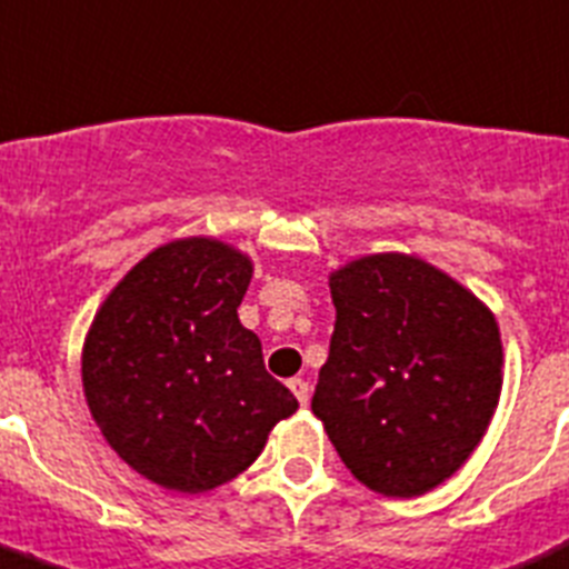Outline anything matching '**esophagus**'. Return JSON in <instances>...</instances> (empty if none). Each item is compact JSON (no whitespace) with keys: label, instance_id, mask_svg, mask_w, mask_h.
<instances>
[{"label":"esophagus","instance_id":"obj_1","mask_svg":"<svg viewBox=\"0 0 569 569\" xmlns=\"http://www.w3.org/2000/svg\"><path fill=\"white\" fill-rule=\"evenodd\" d=\"M291 392L297 396V401H300L302 407H309V398H311V385L306 379H291L289 381Z\"/></svg>","mask_w":569,"mask_h":569}]
</instances>
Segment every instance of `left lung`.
<instances>
[{
    "label": "left lung",
    "mask_w": 569,
    "mask_h": 569,
    "mask_svg": "<svg viewBox=\"0 0 569 569\" xmlns=\"http://www.w3.org/2000/svg\"><path fill=\"white\" fill-rule=\"evenodd\" d=\"M328 286L337 322L311 412L362 486L421 497L469 460L500 405L497 320L416 254H362Z\"/></svg>",
    "instance_id": "1"
}]
</instances>
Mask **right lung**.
Returning a JSON list of instances; mask_svg holds the SVG:
<instances>
[{"instance_id":"right-lung-1","label":"right lung","mask_w":569,"mask_h":569,"mask_svg":"<svg viewBox=\"0 0 569 569\" xmlns=\"http://www.w3.org/2000/svg\"><path fill=\"white\" fill-rule=\"evenodd\" d=\"M252 258L210 236L148 252L89 326L81 379L106 443L168 491L204 493L247 471L297 412L238 320Z\"/></svg>"}]
</instances>
